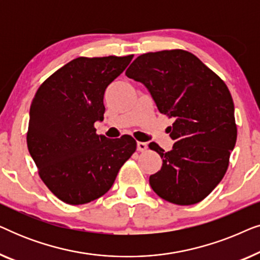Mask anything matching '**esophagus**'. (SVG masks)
I'll use <instances>...</instances> for the list:
<instances>
[{
	"mask_svg": "<svg viewBox=\"0 0 260 260\" xmlns=\"http://www.w3.org/2000/svg\"><path fill=\"white\" fill-rule=\"evenodd\" d=\"M148 149V144L144 142H137V150L138 151H145Z\"/></svg>",
	"mask_w": 260,
	"mask_h": 260,
	"instance_id": "34e87169",
	"label": "esophagus"
}]
</instances>
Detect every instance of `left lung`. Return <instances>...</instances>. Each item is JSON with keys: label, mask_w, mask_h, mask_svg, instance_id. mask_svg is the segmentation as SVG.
<instances>
[{"label": "left lung", "mask_w": 260, "mask_h": 260, "mask_svg": "<svg viewBox=\"0 0 260 260\" xmlns=\"http://www.w3.org/2000/svg\"><path fill=\"white\" fill-rule=\"evenodd\" d=\"M126 77L147 87L158 111L173 117V149L157 144L162 167L149 177L158 197L188 206L207 197L225 175L237 141L234 104L226 84L194 54L182 51L145 53Z\"/></svg>", "instance_id": "8db88e82"}]
</instances>
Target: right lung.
<instances>
[{
  "mask_svg": "<svg viewBox=\"0 0 260 260\" xmlns=\"http://www.w3.org/2000/svg\"><path fill=\"white\" fill-rule=\"evenodd\" d=\"M134 55L77 58L46 79L29 110L27 145L49 190L69 205L104 195L120 167L136 150L129 135L109 140L97 135L104 119L106 87Z\"/></svg>",
  "mask_w": 260,
  "mask_h": 260,
  "instance_id": "add662e5",
  "label": "right lung"
}]
</instances>
